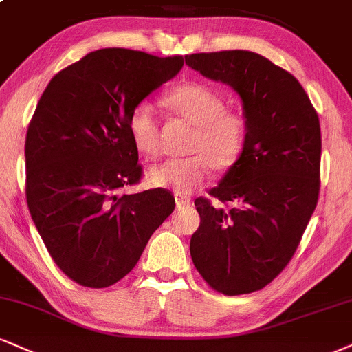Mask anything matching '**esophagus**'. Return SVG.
<instances>
[{
    "instance_id": "1",
    "label": "esophagus",
    "mask_w": 352,
    "mask_h": 352,
    "mask_svg": "<svg viewBox=\"0 0 352 352\" xmlns=\"http://www.w3.org/2000/svg\"><path fill=\"white\" fill-rule=\"evenodd\" d=\"M173 197H175V203H177V206H185V205H190V198L188 197H185V195H182V193H175L173 195Z\"/></svg>"
}]
</instances>
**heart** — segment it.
<instances>
[{
    "instance_id": "1",
    "label": "heart",
    "mask_w": 352,
    "mask_h": 352,
    "mask_svg": "<svg viewBox=\"0 0 352 352\" xmlns=\"http://www.w3.org/2000/svg\"><path fill=\"white\" fill-rule=\"evenodd\" d=\"M165 104L197 126L187 159H167L147 168L152 187L188 193L213 168L228 170L238 162L248 138V121L238 111H226L223 96L201 83H182L165 93ZM134 147L147 157L159 154V121L151 103L135 104L128 118Z\"/></svg>"
}]
</instances>
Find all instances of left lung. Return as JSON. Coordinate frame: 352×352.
<instances>
[{"mask_svg": "<svg viewBox=\"0 0 352 352\" xmlns=\"http://www.w3.org/2000/svg\"><path fill=\"white\" fill-rule=\"evenodd\" d=\"M190 69L230 85L243 101L248 138L238 162L197 198L200 228L190 239L201 277L224 295L264 289L285 269L316 208L320 120L298 80L249 50L192 54Z\"/></svg>", "mask_w": 352, "mask_h": 352, "instance_id": "obj_1", "label": "left lung"}]
</instances>
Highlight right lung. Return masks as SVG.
Returning a JSON list of instances; mask_svg holds the SVG:
<instances>
[{
  "label": "right lung",
  "mask_w": 352,
  "mask_h": 352,
  "mask_svg": "<svg viewBox=\"0 0 352 352\" xmlns=\"http://www.w3.org/2000/svg\"><path fill=\"white\" fill-rule=\"evenodd\" d=\"M182 67V55L100 49L58 72L37 103L24 147L28 206L50 257L80 285L128 275L175 208L167 190L120 192L142 173L129 113Z\"/></svg>",
  "instance_id": "right-lung-1"
}]
</instances>
